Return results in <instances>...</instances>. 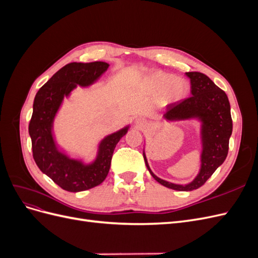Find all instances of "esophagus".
<instances>
[{
    "label": "esophagus",
    "mask_w": 258,
    "mask_h": 258,
    "mask_svg": "<svg viewBox=\"0 0 258 258\" xmlns=\"http://www.w3.org/2000/svg\"><path fill=\"white\" fill-rule=\"evenodd\" d=\"M136 124L139 128L143 129L146 127V121L144 120V118H142V117H139V118L136 119Z\"/></svg>",
    "instance_id": "1"
}]
</instances>
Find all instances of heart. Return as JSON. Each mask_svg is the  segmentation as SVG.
I'll list each match as a JSON object with an SVG mask.
<instances>
[{
  "instance_id": "obj_1",
  "label": "heart",
  "mask_w": 258,
  "mask_h": 258,
  "mask_svg": "<svg viewBox=\"0 0 258 258\" xmlns=\"http://www.w3.org/2000/svg\"><path fill=\"white\" fill-rule=\"evenodd\" d=\"M148 86L151 91L155 95H160L161 100L166 103L182 100L188 91V83L186 80L165 72L155 73L150 79Z\"/></svg>"
}]
</instances>
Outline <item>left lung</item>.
<instances>
[{"mask_svg": "<svg viewBox=\"0 0 258 258\" xmlns=\"http://www.w3.org/2000/svg\"><path fill=\"white\" fill-rule=\"evenodd\" d=\"M186 75L190 79L191 96L170 104L163 117L168 120L198 118L201 121L202 154L199 174L187 185L163 181L152 172L143 153L145 165L156 181L168 188L179 191L197 189L208 181L227 157L232 132L230 104L225 91L218 88L204 73L187 72Z\"/></svg>", "mask_w": 258, "mask_h": 258, "instance_id": "left-lung-1", "label": "left lung"}]
</instances>
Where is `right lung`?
I'll list each match as a JSON object with an SVG mask.
<instances>
[{"mask_svg":"<svg viewBox=\"0 0 258 258\" xmlns=\"http://www.w3.org/2000/svg\"><path fill=\"white\" fill-rule=\"evenodd\" d=\"M107 69L108 63L102 61L72 62L53 74L34 98L33 113L29 123L33 158L42 172L64 190L83 191L102 183L110 171L115 146L128 131L126 127L104 138L100 143L97 158L91 165L69 158L57 150L53 141L52 121L62 100L77 85L85 87L95 83Z\"/></svg>","mask_w":258,"mask_h":258,"instance_id":"right-lung-1","label":"right lung"}]
</instances>
